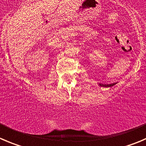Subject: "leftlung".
Masks as SVG:
<instances>
[{"instance_id":"1","label":"left lung","mask_w":146,"mask_h":146,"mask_svg":"<svg viewBox=\"0 0 146 146\" xmlns=\"http://www.w3.org/2000/svg\"><path fill=\"white\" fill-rule=\"evenodd\" d=\"M116 84V83H114V84H99V86L102 87H111V86H113L114 85H115Z\"/></svg>"}]
</instances>
